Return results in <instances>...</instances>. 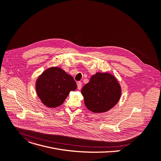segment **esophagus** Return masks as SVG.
Here are the masks:
<instances>
[{"label":"esophagus","instance_id":"esophagus-1","mask_svg":"<svg viewBox=\"0 0 161 161\" xmlns=\"http://www.w3.org/2000/svg\"><path fill=\"white\" fill-rule=\"evenodd\" d=\"M77 85H78V90H80V89H81V86H82V83H81V82L78 81V82L77 83Z\"/></svg>","mask_w":161,"mask_h":161}]
</instances>
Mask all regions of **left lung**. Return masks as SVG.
<instances>
[{
    "instance_id": "left-lung-1",
    "label": "left lung",
    "mask_w": 161,
    "mask_h": 161,
    "mask_svg": "<svg viewBox=\"0 0 161 161\" xmlns=\"http://www.w3.org/2000/svg\"><path fill=\"white\" fill-rule=\"evenodd\" d=\"M86 107L94 113L105 112L119 101L121 89L117 79L109 73L97 72L81 90Z\"/></svg>"
}]
</instances>
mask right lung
Segmentation results:
<instances>
[{
    "instance_id": "add662e5",
    "label": "right lung",
    "mask_w": 161,
    "mask_h": 161,
    "mask_svg": "<svg viewBox=\"0 0 161 161\" xmlns=\"http://www.w3.org/2000/svg\"><path fill=\"white\" fill-rule=\"evenodd\" d=\"M76 87L74 78L57 67L46 70L36 82L38 96L42 103L49 108L61 105L69 92L75 91Z\"/></svg>"
}]
</instances>
